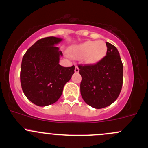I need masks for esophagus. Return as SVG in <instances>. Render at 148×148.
I'll return each instance as SVG.
<instances>
[{
	"instance_id": "34e87169",
	"label": "esophagus",
	"mask_w": 148,
	"mask_h": 148,
	"mask_svg": "<svg viewBox=\"0 0 148 148\" xmlns=\"http://www.w3.org/2000/svg\"><path fill=\"white\" fill-rule=\"evenodd\" d=\"M74 71L76 73H79V68L77 66H75V69H74Z\"/></svg>"
}]
</instances>
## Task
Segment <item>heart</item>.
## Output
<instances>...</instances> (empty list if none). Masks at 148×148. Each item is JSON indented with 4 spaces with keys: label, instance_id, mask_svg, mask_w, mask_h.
Wrapping results in <instances>:
<instances>
[{
    "label": "heart",
    "instance_id": "1",
    "mask_svg": "<svg viewBox=\"0 0 148 148\" xmlns=\"http://www.w3.org/2000/svg\"><path fill=\"white\" fill-rule=\"evenodd\" d=\"M107 45L102 40H88L80 44L73 45L69 49V54L76 59H82L88 64H95L106 55Z\"/></svg>",
    "mask_w": 148,
    "mask_h": 148
}]
</instances>
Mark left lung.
<instances>
[{
	"mask_svg": "<svg viewBox=\"0 0 148 148\" xmlns=\"http://www.w3.org/2000/svg\"><path fill=\"white\" fill-rule=\"evenodd\" d=\"M103 59L94 64L78 65L82 76L81 95L95 109L106 108L116 100L123 84V64L116 47L106 42Z\"/></svg>",
	"mask_w": 148,
	"mask_h": 148,
	"instance_id": "obj_1",
	"label": "left lung"
}]
</instances>
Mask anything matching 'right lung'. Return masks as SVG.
<instances>
[{"label": "right lung", "instance_id": "obj_1", "mask_svg": "<svg viewBox=\"0 0 148 148\" xmlns=\"http://www.w3.org/2000/svg\"><path fill=\"white\" fill-rule=\"evenodd\" d=\"M62 39L54 36L37 40L24 55L20 82L24 95L38 106L52 105L58 100L63 88L74 73V66L59 64L62 53L56 46Z\"/></svg>", "mask_w": 148, "mask_h": 148}]
</instances>
